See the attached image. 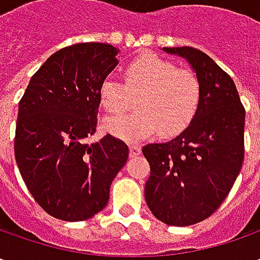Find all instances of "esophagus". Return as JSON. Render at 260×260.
Returning <instances> with one entry per match:
<instances>
[{"label":"esophagus","instance_id":"esophagus-1","mask_svg":"<svg viewBox=\"0 0 260 260\" xmlns=\"http://www.w3.org/2000/svg\"><path fill=\"white\" fill-rule=\"evenodd\" d=\"M142 153V147L137 145H130V157H137Z\"/></svg>","mask_w":260,"mask_h":260}]
</instances>
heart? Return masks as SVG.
I'll list each match as a JSON object with an SVG mask.
<instances>
[{"label": "heart", "mask_w": 260, "mask_h": 260, "mask_svg": "<svg viewBox=\"0 0 260 260\" xmlns=\"http://www.w3.org/2000/svg\"><path fill=\"white\" fill-rule=\"evenodd\" d=\"M124 85L105 78L98 89L100 104L110 114L123 113L136 96L135 113L110 117L107 133L125 142H142L159 130L171 137L182 133L197 115L201 89L194 72L176 66L155 53H145L124 68Z\"/></svg>", "instance_id": "b5f03b06"}]
</instances>
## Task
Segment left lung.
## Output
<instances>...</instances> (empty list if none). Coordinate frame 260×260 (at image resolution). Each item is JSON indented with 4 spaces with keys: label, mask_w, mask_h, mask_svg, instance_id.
Masks as SVG:
<instances>
[{
    "label": "left lung",
    "mask_w": 260,
    "mask_h": 260,
    "mask_svg": "<svg viewBox=\"0 0 260 260\" xmlns=\"http://www.w3.org/2000/svg\"><path fill=\"white\" fill-rule=\"evenodd\" d=\"M186 59L200 82L192 123L166 143L146 145L150 165L147 207L168 225H191L214 213L229 195L245 156V108L235 82L204 52L164 47Z\"/></svg>",
    "instance_id": "1"
}]
</instances>
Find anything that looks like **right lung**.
Here are the masks:
<instances>
[{
	"label": "right lung",
	"mask_w": 260,
	"mask_h": 260,
	"mask_svg": "<svg viewBox=\"0 0 260 260\" xmlns=\"http://www.w3.org/2000/svg\"><path fill=\"white\" fill-rule=\"evenodd\" d=\"M108 43H78L50 56L31 76L18 104L15 162L30 194L47 214L82 221L104 208L128 147L96 130L98 89L118 60Z\"/></svg>",
	"instance_id": "1"
}]
</instances>
